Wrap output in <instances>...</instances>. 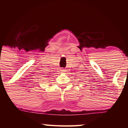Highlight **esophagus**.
Listing matches in <instances>:
<instances>
[{"label": "esophagus", "instance_id": "1", "mask_svg": "<svg viewBox=\"0 0 128 128\" xmlns=\"http://www.w3.org/2000/svg\"><path fill=\"white\" fill-rule=\"evenodd\" d=\"M60 71H61V72H65V69H64V68H60Z\"/></svg>", "mask_w": 128, "mask_h": 128}]
</instances>
